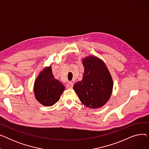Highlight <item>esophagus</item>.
Masks as SVG:
<instances>
[{
    "mask_svg": "<svg viewBox=\"0 0 149 149\" xmlns=\"http://www.w3.org/2000/svg\"><path fill=\"white\" fill-rule=\"evenodd\" d=\"M73 83L72 82H70V81H69L68 83V84H66V88L68 89H72L73 88Z\"/></svg>",
    "mask_w": 149,
    "mask_h": 149,
    "instance_id": "1",
    "label": "esophagus"
}]
</instances>
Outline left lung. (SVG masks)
<instances>
[{"label":"left lung","instance_id":"left-lung-1","mask_svg":"<svg viewBox=\"0 0 149 149\" xmlns=\"http://www.w3.org/2000/svg\"><path fill=\"white\" fill-rule=\"evenodd\" d=\"M84 68L81 81L76 83L74 89L81 103L91 108H98L110 98L113 81L104 62L89 56L83 60Z\"/></svg>","mask_w":149,"mask_h":149}]
</instances>
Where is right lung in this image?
<instances>
[{
  "label": "right lung",
  "instance_id": "right-lung-1",
  "mask_svg": "<svg viewBox=\"0 0 149 149\" xmlns=\"http://www.w3.org/2000/svg\"><path fill=\"white\" fill-rule=\"evenodd\" d=\"M64 90V86L54 79L51 67L44 69L34 84L36 99L46 106H51L56 103Z\"/></svg>",
  "mask_w": 149,
  "mask_h": 149
}]
</instances>
